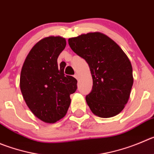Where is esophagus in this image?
<instances>
[{"instance_id": "obj_1", "label": "esophagus", "mask_w": 154, "mask_h": 154, "mask_svg": "<svg viewBox=\"0 0 154 154\" xmlns=\"http://www.w3.org/2000/svg\"><path fill=\"white\" fill-rule=\"evenodd\" d=\"M74 77H75V78L77 79V80H78V78H79V74H74Z\"/></svg>"}]
</instances>
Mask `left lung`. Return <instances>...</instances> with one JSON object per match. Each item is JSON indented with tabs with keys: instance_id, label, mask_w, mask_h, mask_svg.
Wrapping results in <instances>:
<instances>
[{
	"instance_id": "1",
	"label": "left lung",
	"mask_w": 154,
	"mask_h": 154,
	"mask_svg": "<svg viewBox=\"0 0 154 154\" xmlns=\"http://www.w3.org/2000/svg\"><path fill=\"white\" fill-rule=\"evenodd\" d=\"M70 48L90 67L93 90L86 101L95 116L111 118L122 111L134 83L132 66L119 45L99 32L68 39Z\"/></svg>"
}]
</instances>
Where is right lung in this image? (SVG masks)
Returning a JSON list of instances; mask_svg holds the SVG:
<instances>
[{
    "mask_svg": "<svg viewBox=\"0 0 154 154\" xmlns=\"http://www.w3.org/2000/svg\"><path fill=\"white\" fill-rule=\"evenodd\" d=\"M65 46L63 37L42 38L30 50L21 70L23 97L34 116L45 123H54L65 116L70 95L77 90V80L64 75V64L57 66V57Z\"/></svg>",
    "mask_w": 154,
    "mask_h": 154,
    "instance_id": "obj_1",
    "label": "right lung"
}]
</instances>
